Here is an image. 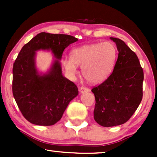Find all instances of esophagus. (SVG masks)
<instances>
[{"instance_id":"obj_1","label":"esophagus","mask_w":157,"mask_h":157,"mask_svg":"<svg viewBox=\"0 0 157 157\" xmlns=\"http://www.w3.org/2000/svg\"><path fill=\"white\" fill-rule=\"evenodd\" d=\"M89 91V89L88 87H86V86H82V87L80 88V92L81 94L84 93V92H88Z\"/></svg>"}]
</instances>
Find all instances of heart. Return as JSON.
<instances>
[{
  "instance_id": "1",
  "label": "heart",
  "mask_w": 157,
  "mask_h": 157,
  "mask_svg": "<svg viewBox=\"0 0 157 157\" xmlns=\"http://www.w3.org/2000/svg\"><path fill=\"white\" fill-rule=\"evenodd\" d=\"M117 48L111 41L84 45L70 52V60L63 61L66 71L71 76L77 75V66H82V73L91 83H100L110 76L117 58Z\"/></svg>"
}]
</instances>
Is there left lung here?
Segmentation results:
<instances>
[{"instance_id": "8db88e82", "label": "left lung", "mask_w": 157, "mask_h": 157, "mask_svg": "<svg viewBox=\"0 0 157 157\" xmlns=\"http://www.w3.org/2000/svg\"><path fill=\"white\" fill-rule=\"evenodd\" d=\"M111 40L115 42L119 52L113 72L91 89L96 101L94 118L103 127L127 122L137 109L143 95L144 73L137 56L122 40Z\"/></svg>"}]
</instances>
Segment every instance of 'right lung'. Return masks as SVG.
<instances>
[{
	"label": "right lung",
	"instance_id": "1",
	"mask_svg": "<svg viewBox=\"0 0 157 157\" xmlns=\"http://www.w3.org/2000/svg\"><path fill=\"white\" fill-rule=\"evenodd\" d=\"M73 36L41 32L25 44L12 69V93L26 120L37 125H52L62 117L71 100L78 94L73 82L63 76L59 60ZM52 50L56 59L46 74L39 75L35 67V52Z\"/></svg>",
	"mask_w": 157,
	"mask_h": 157
}]
</instances>
